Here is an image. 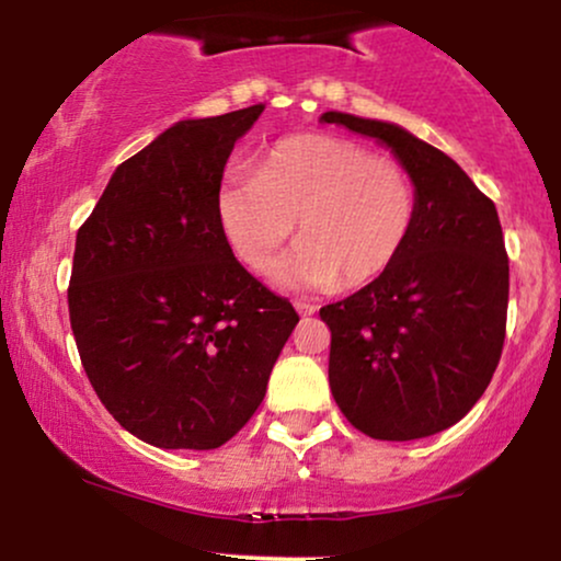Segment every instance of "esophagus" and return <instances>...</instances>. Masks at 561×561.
<instances>
[{
  "label": "esophagus",
  "mask_w": 561,
  "mask_h": 561,
  "mask_svg": "<svg viewBox=\"0 0 561 561\" xmlns=\"http://www.w3.org/2000/svg\"><path fill=\"white\" fill-rule=\"evenodd\" d=\"M295 311H298L300 317H313V313H317V306L306 300H295Z\"/></svg>",
  "instance_id": "esophagus-1"
}]
</instances>
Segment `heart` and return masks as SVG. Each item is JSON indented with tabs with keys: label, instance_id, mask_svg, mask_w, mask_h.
<instances>
[{
	"label": "heart",
	"instance_id": "obj_1",
	"mask_svg": "<svg viewBox=\"0 0 561 561\" xmlns=\"http://www.w3.org/2000/svg\"><path fill=\"white\" fill-rule=\"evenodd\" d=\"M420 195L401 163L334 134L279 139L259 173H231L218 190V221L244 266L276 272L287 287L358 289L388 274L414 234Z\"/></svg>",
	"mask_w": 561,
	"mask_h": 561
}]
</instances>
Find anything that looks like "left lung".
<instances>
[{"instance_id": "1", "label": "left lung", "mask_w": 561, "mask_h": 561, "mask_svg": "<svg viewBox=\"0 0 561 561\" xmlns=\"http://www.w3.org/2000/svg\"><path fill=\"white\" fill-rule=\"evenodd\" d=\"M321 121L388 145L420 195L414 234L390 272L319 311L332 332V396L377 440L435 435L480 401L504 347L499 214L446 152L405 128L334 111Z\"/></svg>"}]
</instances>
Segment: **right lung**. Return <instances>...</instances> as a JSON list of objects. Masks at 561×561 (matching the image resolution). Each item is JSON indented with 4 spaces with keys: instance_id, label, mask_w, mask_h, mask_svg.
<instances>
[{
    "instance_id": "right-lung-1",
    "label": "right lung",
    "mask_w": 561,
    "mask_h": 561,
    "mask_svg": "<svg viewBox=\"0 0 561 561\" xmlns=\"http://www.w3.org/2000/svg\"><path fill=\"white\" fill-rule=\"evenodd\" d=\"M261 113L165 128L115 169L76 234L68 308L83 371L150 446L210 450L240 433L300 319L218 221L224 165Z\"/></svg>"
}]
</instances>
